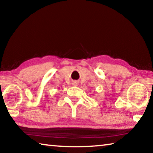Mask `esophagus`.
Here are the masks:
<instances>
[{"label":"esophagus","mask_w":153,"mask_h":153,"mask_svg":"<svg viewBox=\"0 0 153 153\" xmlns=\"http://www.w3.org/2000/svg\"><path fill=\"white\" fill-rule=\"evenodd\" d=\"M78 82H77V81H74L73 82V83H72V84L74 85V86H78Z\"/></svg>","instance_id":"obj_1"}]
</instances>
